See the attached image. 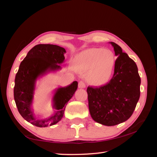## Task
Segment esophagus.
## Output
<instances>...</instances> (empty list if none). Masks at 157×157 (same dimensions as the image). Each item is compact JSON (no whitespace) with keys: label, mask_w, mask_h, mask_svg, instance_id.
Returning <instances> with one entry per match:
<instances>
[{"label":"esophagus","mask_w":157,"mask_h":157,"mask_svg":"<svg viewBox=\"0 0 157 157\" xmlns=\"http://www.w3.org/2000/svg\"><path fill=\"white\" fill-rule=\"evenodd\" d=\"M85 84L84 83V82L82 81H79V83H78V87L79 89H84L85 88Z\"/></svg>","instance_id":"obj_1"}]
</instances>
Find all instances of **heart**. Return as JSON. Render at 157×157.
<instances>
[{"instance_id":"heart-1","label":"heart","mask_w":157,"mask_h":157,"mask_svg":"<svg viewBox=\"0 0 157 157\" xmlns=\"http://www.w3.org/2000/svg\"><path fill=\"white\" fill-rule=\"evenodd\" d=\"M116 58L110 50L91 48L76 55L73 66L77 71L87 73L86 79L90 84L101 86L108 83L115 67Z\"/></svg>"}]
</instances>
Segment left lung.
Returning a JSON list of instances; mask_svg holds the SVG:
<instances>
[{
	"label": "left lung",
	"mask_w": 157,
	"mask_h": 157,
	"mask_svg": "<svg viewBox=\"0 0 157 157\" xmlns=\"http://www.w3.org/2000/svg\"><path fill=\"white\" fill-rule=\"evenodd\" d=\"M116 56L113 78L104 86L87 88L91 118L106 126L123 123L131 117L140 98V78L136 63L114 42Z\"/></svg>",
	"instance_id": "obj_1"
}]
</instances>
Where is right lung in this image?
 Instances as JSON below:
<instances>
[{
  "mask_svg": "<svg viewBox=\"0 0 157 157\" xmlns=\"http://www.w3.org/2000/svg\"><path fill=\"white\" fill-rule=\"evenodd\" d=\"M66 50L52 44H39L28 52L19 66L15 77L14 97L18 112L28 123L39 127L54 125L62 120L66 106L78 89V82L59 87L52 98V115L36 118L32 107L36 82L50 72L61 70L60 64L64 62Z\"/></svg>",
  "mask_w": 157,
  "mask_h": 157,
  "instance_id": "add662e5",
  "label": "right lung"
}]
</instances>
